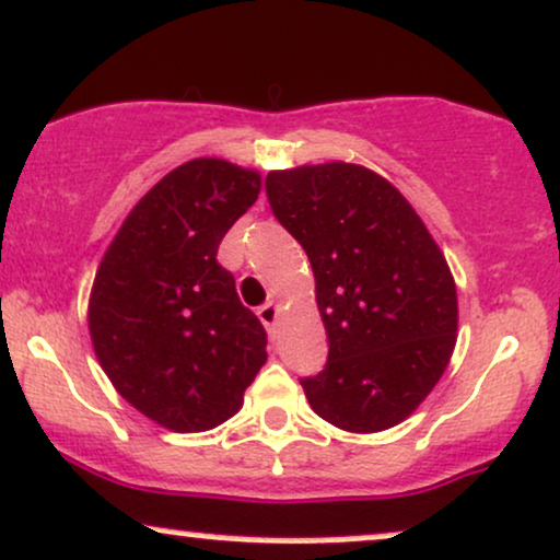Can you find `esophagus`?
<instances>
[{"mask_svg":"<svg viewBox=\"0 0 560 560\" xmlns=\"http://www.w3.org/2000/svg\"><path fill=\"white\" fill-rule=\"evenodd\" d=\"M256 314H259L261 325L267 327V332H269V335H275V327H278V314H280V306H278V304H272V301H269V304H265V306L256 308Z\"/></svg>","mask_w":560,"mask_h":560,"instance_id":"esophagus-1","label":"esophagus"}]
</instances>
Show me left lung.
I'll return each instance as SVG.
<instances>
[{"mask_svg": "<svg viewBox=\"0 0 560 560\" xmlns=\"http://www.w3.org/2000/svg\"><path fill=\"white\" fill-rule=\"evenodd\" d=\"M280 225L304 246L325 322V370L304 377L314 413L380 432L417 411L448 366L456 282L422 217L383 175L348 162L267 175Z\"/></svg>", "mask_w": 560, "mask_h": 560, "instance_id": "obj_1", "label": "left lung"}]
</instances>
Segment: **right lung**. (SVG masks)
<instances>
[{
  "mask_svg": "<svg viewBox=\"0 0 560 560\" xmlns=\"http://www.w3.org/2000/svg\"><path fill=\"white\" fill-rule=\"evenodd\" d=\"M261 175L201 156L130 209L96 269L89 330L115 390L151 422L203 432L228 422L267 361V332L217 261Z\"/></svg>",
  "mask_w": 560,
  "mask_h": 560,
  "instance_id": "1",
  "label": "right lung"
}]
</instances>
